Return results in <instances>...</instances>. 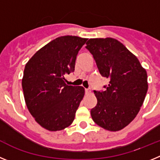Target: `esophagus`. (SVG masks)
I'll list each match as a JSON object with an SVG mask.
<instances>
[{
  "instance_id": "1",
  "label": "esophagus",
  "mask_w": 160,
  "mask_h": 160,
  "mask_svg": "<svg viewBox=\"0 0 160 160\" xmlns=\"http://www.w3.org/2000/svg\"><path fill=\"white\" fill-rule=\"evenodd\" d=\"M85 91H86V94H90V93H91V89L87 88V89H86V90H85Z\"/></svg>"
}]
</instances>
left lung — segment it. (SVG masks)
<instances>
[{
	"label": "left lung",
	"instance_id": "left-lung-1",
	"mask_svg": "<svg viewBox=\"0 0 160 160\" xmlns=\"http://www.w3.org/2000/svg\"><path fill=\"white\" fill-rule=\"evenodd\" d=\"M100 74L108 78L104 90H94L98 102L91 109L94 122L111 131L122 129L138 113L148 92V74L135 55L116 39H89Z\"/></svg>",
	"mask_w": 160,
	"mask_h": 160
}]
</instances>
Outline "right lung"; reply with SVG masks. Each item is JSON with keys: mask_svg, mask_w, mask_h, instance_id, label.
<instances>
[{"mask_svg": "<svg viewBox=\"0 0 160 160\" xmlns=\"http://www.w3.org/2000/svg\"><path fill=\"white\" fill-rule=\"evenodd\" d=\"M87 41L76 36L56 38L25 65L22 89L28 110L42 128L61 131L73 122L85 94L82 87L68 86L78 51Z\"/></svg>", "mask_w": 160, "mask_h": 160, "instance_id": "add662e5", "label": "right lung"}]
</instances>
